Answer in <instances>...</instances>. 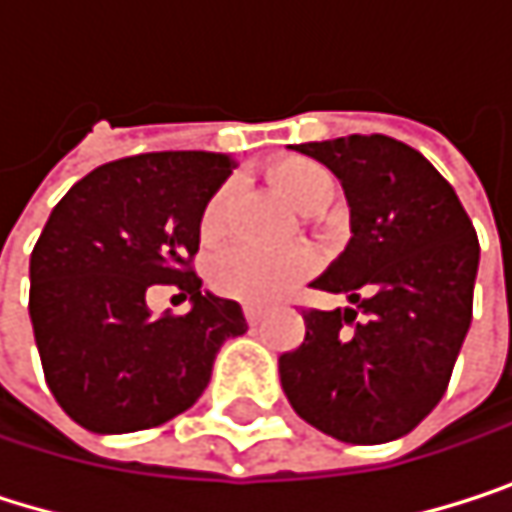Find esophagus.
Here are the masks:
<instances>
[{
    "mask_svg": "<svg viewBox=\"0 0 512 512\" xmlns=\"http://www.w3.org/2000/svg\"><path fill=\"white\" fill-rule=\"evenodd\" d=\"M243 314H246L249 326H255V323L263 320V308H260V305H246V308H243Z\"/></svg>",
    "mask_w": 512,
    "mask_h": 512,
    "instance_id": "esophagus-1",
    "label": "esophagus"
}]
</instances>
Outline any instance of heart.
Wrapping results in <instances>:
<instances>
[{"label":"heart","mask_w":512,"mask_h":512,"mask_svg":"<svg viewBox=\"0 0 512 512\" xmlns=\"http://www.w3.org/2000/svg\"><path fill=\"white\" fill-rule=\"evenodd\" d=\"M266 177L305 216H317L335 201L338 186L332 171L311 156H278L266 165ZM231 204H234V183H222L207 198L198 219V234L204 243L225 240L231 228ZM311 272H314V255L302 246L284 252L234 246L210 263V284L225 299L246 302V305H269Z\"/></svg>","instance_id":"obj_1"}]
</instances>
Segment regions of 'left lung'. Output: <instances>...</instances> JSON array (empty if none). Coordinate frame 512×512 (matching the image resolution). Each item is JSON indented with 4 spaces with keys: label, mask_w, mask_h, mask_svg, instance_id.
<instances>
[{
    "label": "left lung",
    "mask_w": 512,
    "mask_h": 512,
    "mask_svg": "<svg viewBox=\"0 0 512 512\" xmlns=\"http://www.w3.org/2000/svg\"><path fill=\"white\" fill-rule=\"evenodd\" d=\"M296 151L344 186L353 237L314 287L353 308L305 311V341L278 358L281 388L302 421L338 442L400 439L445 397L471 326L474 225L454 186L391 136Z\"/></svg>",
    "instance_id": "8db88e82"
}]
</instances>
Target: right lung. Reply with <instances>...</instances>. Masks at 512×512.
I'll return each mask as SVG.
<instances>
[{"label": "right lung", "instance_id": "right-lung-1", "mask_svg": "<svg viewBox=\"0 0 512 512\" xmlns=\"http://www.w3.org/2000/svg\"><path fill=\"white\" fill-rule=\"evenodd\" d=\"M234 156L159 151L85 174L55 204L29 260V317L58 406L91 433L151 430L186 412L219 347L243 335L234 299L201 293L198 219ZM174 283L189 315L151 318L144 296Z\"/></svg>", "mask_w": 512, "mask_h": 512}]
</instances>
